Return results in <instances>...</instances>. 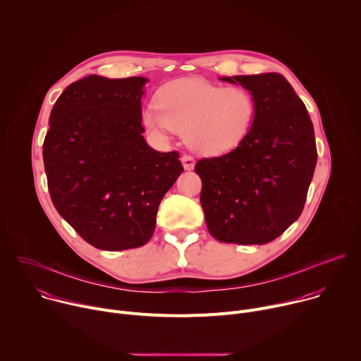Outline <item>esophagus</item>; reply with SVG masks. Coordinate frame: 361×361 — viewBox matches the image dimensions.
I'll list each match as a JSON object with an SVG mask.
<instances>
[{
    "label": "esophagus",
    "instance_id": "obj_1",
    "mask_svg": "<svg viewBox=\"0 0 361 361\" xmlns=\"http://www.w3.org/2000/svg\"><path fill=\"white\" fill-rule=\"evenodd\" d=\"M181 163H183V166H184L185 170H192V169H194V164H195V160H194V157L191 156V154H183Z\"/></svg>",
    "mask_w": 361,
    "mask_h": 361
}]
</instances>
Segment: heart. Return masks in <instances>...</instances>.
Masks as SVG:
<instances>
[{
	"instance_id": "b5f03b06",
	"label": "heart",
	"mask_w": 361,
	"mask_h": 361,
	"mask_svg": "<svg viewBox=\"0 0 361 361\" xmlns=\"http://www.w3.org/2000/svg\"><path fill=\"white\" fill-rule=\"evenodd\" d=\"M255 101L241 87L213 84L188 77L164 85L157 106L145 109V126L161 133L185 134L187 142L201 154L219 156L235 148L250 133Z\"/></svg>"
}]
</instances>
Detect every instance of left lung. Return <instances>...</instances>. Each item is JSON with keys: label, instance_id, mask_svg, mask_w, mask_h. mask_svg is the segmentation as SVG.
I'll return each mask as SVG.
<instances>
[{"label": "left lung", "instance_id": "obj_1", "mask_svg": "<svg viewBox=\"0 0 361 361\" xmlns=\"http://www.w3.org/2000/svg\"><path fill=\"white\" fill-rule=\"evenodd\" d=\"M221 80L240 82L251 92L255 117L234 149L197 161L204 219L221 243L267 244L304 209L317 163L313 123L281 74Z\"/></svg>", "mask_w": 361, "mask_h": 361}]
</instances>
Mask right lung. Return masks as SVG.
I'll list each match as a JSON object with an SVG mask.
<instances>
[{
	"label": "right lung",
	"instance_id": "add662e5",
	"mask_svg": "<svg viewBox=\"0 0 361 361\" xmlns=\"http://www.w3.org/2000/svg\"><path fill=\"white\" fill-rule=\"evenodd\" d=\"M142 77L88 75L51 110L42 159L51 201L92 247L121 251L154 234L164 194L184 171L177 151L147 145Z\"/></svg>",
	"mask_w": 361,
	"mask_h": 361
}]
</instances>
